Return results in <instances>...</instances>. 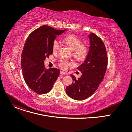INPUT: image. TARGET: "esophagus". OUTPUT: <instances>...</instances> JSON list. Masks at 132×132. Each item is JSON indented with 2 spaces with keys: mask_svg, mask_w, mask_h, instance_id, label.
<instances>
[{
  "mask_svg": "<svg viewBox=\"0 0 132 132\" xmlns=\"http://www.w3.org/2000/svg\"><path fill=\"white\" fill-rule=\"evenodd\" d=\"M61 74H62V75H67V73H66V72H64V71H61Z\"/></svg>",
  "mask_w": 132,
  "mask_h": 132,
  "instance_id": "esophagus-1",
  "label": "esophagus"
}]
</instances>
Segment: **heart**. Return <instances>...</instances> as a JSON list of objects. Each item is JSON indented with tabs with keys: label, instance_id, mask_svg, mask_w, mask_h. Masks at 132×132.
<instances>
[{
	"label": "heart",
	"instance_id": "1",
	"mask_svg": "<svg viewBox=\"0 0 132 132\" xmlns=\"http://www.w3.org/2000/svg\"><path fill=\"white\" fill-rule=\"evenodd\" d=\"M62 41L65 44L72 50V54L74 57L79 61H81L86 57L88 50V46L82 43V40L80 37L75 35H68L64 37ZM59 47V42L57 40H55L52 44L53 52H57ZM59 64L62 69H66L69 66H73L74 63L72 61L61 59L59 61Z\"/></svg>",
	"mask_w": 132,
	"mask_h": 132
}]
</instances>
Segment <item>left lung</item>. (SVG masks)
Returning a JSON list of instances; mask_svg holds the SVG:
<instances>
[{
	"instance_id": "left-lung-1",
	"label": "left lung",
	"mask_w": 132,
	"mask_h": 132,
	"mask_svg": "<svg viewBox=\"0 0 132 132\" xmlns=\"http://www.w3.org/2000/svg\"><path fill=\"white\" fill-rule=\"evenodd\" d=\"M90 47L84 63L77 69L82 75L76 79L72 74V83L67 87L66 92L76 100L87 99L95 92L103 80L108 66V56L103 41L94 33L88 36Z\"/></svg>"
}]
</instances>
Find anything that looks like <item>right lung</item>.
<instances>
[{
  "label": "right lung",
  "mask_w": 132,
  "mask_h": 132,
  "mask_svg": "<svg viewBox=\"0 0 132 132\" xmlns=\"http://www.w3.org/2000/svg\"><path fill=\"white\" fill-rule=\"evenodd\" d=\"M66 30H57L44 25L33 31L25 42L21 57L23 76L27 86L39 95L47 93L57 79L60 70L46 69L44 61L53 53L52 44L56 36Z\"/></svg>",
  "instance_id": "add662e5"
}]
</instances>
